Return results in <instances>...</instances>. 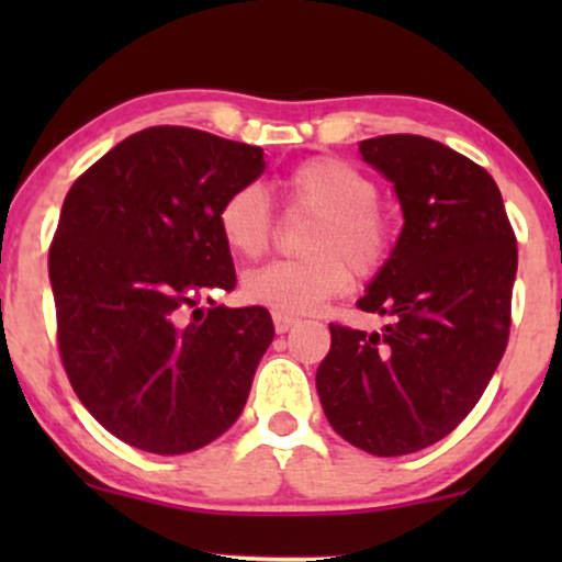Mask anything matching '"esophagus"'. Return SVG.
I'll return each mask as SVG.
<instances>
[{
	"label": "esophagus",
	"mask_w": 562,
	"mask_h": 562,
	"mask_svg": "<svg viewBox=\"0 0 562 562\" xmlns=\"http://www.w3.org/2000/svg\"><path fill=\"white\" fill-rule=\"evenodd\" d=\"M296 317H291V314H279L273 312V325H276V333H289L291 327L296 325Z\"/></svg>",
	"instance_id": "obj_1"
}]
</instances>
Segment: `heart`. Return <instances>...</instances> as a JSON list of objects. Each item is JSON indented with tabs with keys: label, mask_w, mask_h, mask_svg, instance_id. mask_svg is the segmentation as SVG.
I'll return each mask as SVG.
<instances>
[{
	"label": "heart",
	"mask_w": 562,
	"mask_h": 562,
	"mask_svg": "<svg viewBox=\"0 0 562 562\" xmlns=\"http://www.w3.org/2000/svg\"><path fill=\"white\" fill-rule=\"evenodd\" d=\"M279 191L289 212L314 214L304 235L302 260H276L245 276L250 302L279 314H306L350 286V276L371 279L389 260L394 229L375 204L379 187L340 158H310L283 176ZM225 245L243 258H258L273 240V212L258 183H245L217 210Z\"/></svg>",
	"instance_id": "heart-1"
}]
</instances>
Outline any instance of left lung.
<instances>
[{
	"label": "left lung",
	"mask_w": 562,
	"mask_h": 562,
	"mask_svg": "<svg viewBox=\"0 0 562 562\" xmlns=\"http://www.w3.org/2000/svg\"><path fill=\"white\" fill-rule=\"evenodd\" d=\"M394 183L402 235L358 310L383 333L329 325L317 394L342 440L371 456L425 450L479 404L509 342L517 237L486 168L422 135L360 143Z\"/></svg>",
	"instance_id": "left-lung-1"
}]
</instances>
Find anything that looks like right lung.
Listing matches in <instances>:
<instances>
[{
  "instance_id": "right-lung-1",
  "label": "right lung",
  "mask_w": 562,
  "mask_h": 562,
  "mask_svg": "<svg viewBox=\"0 0 562 562\" xmlns=\"http://www.w3.org/2000/svg\"><path fill=\"white\" fill-rule=\"evenodd\" d=\"M263 168L256 145L160 125L68 189L48 252L60 360L91 417L133 448L199 450L248 402L271 314L196 304L235 289L217 210Z\"/></svg>"
}]
</instances>
